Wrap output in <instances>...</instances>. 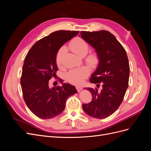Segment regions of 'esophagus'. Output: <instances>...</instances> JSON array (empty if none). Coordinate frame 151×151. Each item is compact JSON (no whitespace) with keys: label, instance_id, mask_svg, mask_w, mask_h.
Here are the masks:
<instances>
[{"label":"esophagus","instance_id":"obj_1","mask_svg":"<svg viewBox=\"0 0 151 151\" xmlns=\"http://www.w3.org/2000/svg\"><path fill=\"white\" fill-rule=\"evenodd\" d=\"M76 88L77 92H80V91L82 90V89H83V88H82L81 86H77Z\"/></svg>","mask_w":151,"mask_h":151}]
</instances>
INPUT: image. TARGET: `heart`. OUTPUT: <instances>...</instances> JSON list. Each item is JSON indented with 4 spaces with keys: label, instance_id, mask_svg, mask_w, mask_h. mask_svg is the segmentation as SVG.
Here are the masks:
<instances>
[{
    "label": "heart",
    "instance_id": "1",
    "mask_svg": "<svg viewBox=\"0 0 151 151\" xmlns=\"http://www.w3.org/2000/svg\"><path fill=\"white\" fill-rule=\"evenodd\" d=\"M68 47L73 52L80 57H84L89 50V45L84 40L79 37L73 39L68 45ZM67 48L62 47L58 50L56 55V62L58 67L62 65V60L65 54ZM85 62L91 67H95L98 65L99 62V57L97 53L91 52L85 58ZM90 73L89 67L82 66L75 68L68 71L66 74L67 80L70 83L74 84H81L88 77Z\"/></svg>",
    "mask_w": 151,
    "mask_h": 151
}]
</instances>
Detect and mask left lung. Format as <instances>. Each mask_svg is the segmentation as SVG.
<instances>
[{"label": "left lung", "mask_w": 151, "mask_h": 151, "mask_svg": "<svg viewBox=\"0 0 151 151\" xmlns=\"http://www.w3.org/2000/svg\"><path fill=\"white\" fill-rule=\"evenodd\" d=\"M81 38L96 51L99 62L96 70L91 75L90 82L100 83L102 89L88 88L92 101L83 104L84 112L98 119L108 117L121 104L129 86L130 67L125 50L115 36L108 31L81 32Z\"/></svg>", "instance_id": "8db88e82"}]
</instances>
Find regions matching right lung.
Returning a JSON list of instances; mask_svg holds the SVG:
<instances>
[{"mask_svg": "<svg viewBox=\"0 0 151 151\" xmlns=\"http://www.w3.org/2000/svg\"><path fill=\"white\" fill-rule=\"evenodd\" d=\"M78 33L79 31H55L36 42L25 57L21 77L22 95L30 111L42 119L60 115L67 98L77 93L75 87L68 83L53 88L48 84L57 76L58 50Z\"/></svg>", "mask_w": 151, "mask_h": 151, "instance_id": "add662e5", "label": "right lung"}]
</instances>
